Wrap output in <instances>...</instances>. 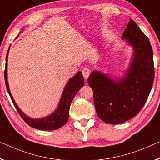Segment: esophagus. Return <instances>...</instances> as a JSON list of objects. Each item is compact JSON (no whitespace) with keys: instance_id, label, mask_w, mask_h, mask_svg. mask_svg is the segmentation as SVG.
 I'll return each instance as SVG.
<instances>
[{"instance_id":"1","label":"esophagus","mask_w":160,"mask_h":160,"mask_svg":"<svg viewBox=\"0 0 160 160\" xmlns=\"http://www.w3.org/2000/svg\"><path fill=\"white\" fill-rule=\"evenodd\" d=\"M90 73H91V71H90L89 68H83V71H82V74H83V77H84L85 79H87L88 77H89Z\"/></svg>"}]
</instances>
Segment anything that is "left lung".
<instances>
[{
	"label": "left lung",
	"instance_id": "1",
	"mask_svg": "<svg viewBox=\"0 0 160 160\" xmlns=\"http://www.w3.org/2000/svg\"><path fill=\"white\" fill-rule=\"evenodd\" d=\"M122 39L133 48V56L124 77L114 79L94 70L88 78L98 117L109 124L128 121L138 114L147 102L154 78L152 46L132 19Z\"/></svg>",
	"mask_w": 160,
	"mask_h": 160
}]
</instances>
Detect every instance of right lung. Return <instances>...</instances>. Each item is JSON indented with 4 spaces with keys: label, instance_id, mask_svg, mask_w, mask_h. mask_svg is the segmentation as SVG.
<instances>
[{
    "label": "right lung",
    "instance_id": "obj_1",
    "mask_svg": "<svg viewBox=\"0 0 160 160\" xmlns=\"http://www.w3.org/2000/svg\"><path fill=\"white\" fill-rule=\"evenodd\" d=\"M9 48L8 52H7L6 58V69H5L4 73L5 82H6V88L8 90L12 102H13L15 107L16 108L17 111L22 117V119L30 127L40 130H55L63 126L68 121V116H69V108L73 97H75L77 93L84 84V82H84V78L83 77L82 72H77V74L73 76L72 78H70L69 81L66 83L64 89L63 91L62 95L61 97L58 107L52 114L45 117L40 118V119H32V118L26 116L21 111L18 106L15 102V100L12 97L11 92H10L8 82V74H7Z\"/></svg>",
    "mask_w": 160,
    "mask_h": 160
}]
</instances>
